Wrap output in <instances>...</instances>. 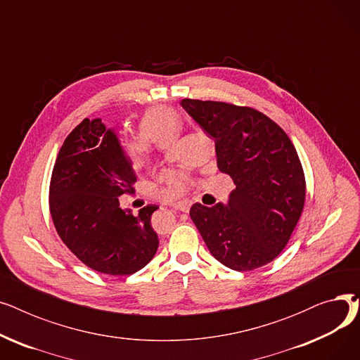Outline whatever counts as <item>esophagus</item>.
Returning <instances> with one entry per match:
<instances>
[{
	"label": "esophagus",
	"mask_w": 360,
	"mask_h": 360,
	"mask_svg": "<svg viewBox=\"0 0 360 360\" xmlns=\"http://www.w3.org/2000/svg\"><path fill=\"white\" fill-rule=\"evenodd\" d=\"M172 209L184 212V213H188V212H190V204H188L186 201H179V202L172 204Z\"/></svg>",
	"instance_id": "obj_1"
}]
</instances>
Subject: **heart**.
Here are the masks:
<instances>
[{
  "label": "heart",
  "instance_id": "obj_1",
  "mask_svg": "<svg viewBox=\"0 0 360 360\" xmlns=\"http://www.w3.org/2000/svg\"><path fill=\"white\" fill-rule=\"evenodd\" d=\"M139 129L141 132L140 136L128 137L122 143L124 153L134 162H141L148 156L151 150L150 141L165 146L172 140L181 129V118L172 108L163 105L151 106L141 115ZM158 179L165 184L167 197H179L190 186L188 176L176 170H160Z\"/></svg>",
  "mask_w": 360,
  "mask_h": 360
}]
</instances>
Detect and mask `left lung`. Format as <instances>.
Returning <instances> with one entry per match:
<instances>
[{"label": "left lung", "mask_w": 360, "mask_h": 360, "mask_svg": "<svg viewBox=\"0 0 360 360\" xmlns=\"http://www.w3.org/2000/svg\"><path fill=\"white\" fill-rule=\"evenodd\" d=\"M136 181L115 131L101 118H84L60 148L49 210L60 238L87 267L128 276L155 257L159 238L150 220L158 205L143 207L137 216L120 207L118 197L134 194Z\"/></svg>", "instance_id": "8db88e82"}]
</instances>
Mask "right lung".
I'll return each instance as SVG.
<instances>
[{
	"instance_id": "obj_1",
	"label": "right lung",
	"mask_w": 360,
	"mask_h": 360,
	"mask_svg": "<svg viewBox=\"0 0 360 360\" xmlns=\"http://www.w3.org/2000/svg\"><path fill=\"white\" fill-rule=\"evenodd\" d=\"M182 108L216 144L217 167L235 190L228 204L195 202L190 216L223 266L251 271L288 245L304 210V169L288 134L259 110L182 99Z\"/></svg>"
}]
</instances>
